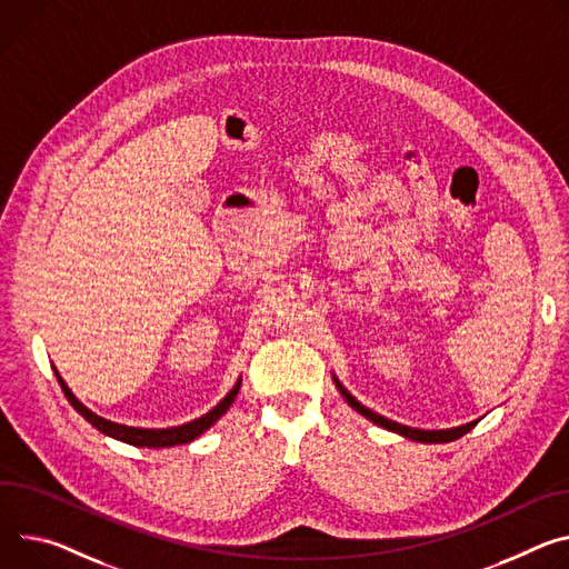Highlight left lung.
Masks as SVG:
<instances>
[{
  "label": "left lung",
  "mask_w": 569,
  "mask_h": 569,
  "mask_svg": "<svg viewBox=\"0 0 569 569\" xmlns=\"http://www.w3.org/2000/svg\"><path fill=\"white\" fill-rule=\"evenodd\" d=\"M333 381H336L340 395L347 399V403H349L356 412H360V416L368 418V420L375 422L377 427H383V429H388V431H392V433H399V436H403V438H408V440H416V442H451V440H458L460 436H465L468 431H472V429L479 425V420H475V422L460 425V427H453V429H438V431H431V429H412V427L392 422V420L379 416V412L370 410L368 406L360 403V401H358L356 397H351V392L338 381L336 375H333Z\"/></svg>",
  "instance_id": "obj_1"
}]
</instances>
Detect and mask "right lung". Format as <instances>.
I'll use <instances>...</instances> for the list:
<instances>
[{"label":"right lung","instance_id":"add662e5","mask_svg":"<svg viewBox=\"0 0 569 569\" xmlns=\"http://www.w3.org/2000/svg\"><path fill=\"white\" fill-rule=\"evenodd\" d=\"M54 375L68 397V401L77 408V412H81V416L104 436H111L116 440H122L127 445H133V447H151V449H159V447H174V445H186V442H192L194 438H199L203 431H209L224 412L229 410V406L236 401L238 397V390H240V383L242 379L236 381V386L229 390V395L218 403L213 406L206 416L192 420V422H186L181 427H168V429H140V427H127V425H118V422H111V420H104L99 418L97 412H92L90 408H86L74 395L72 390L68 388V383L61 379L59 370L54 368Z\"/></svg>","mask_w":569,"mask_h":569}]
</instances>
